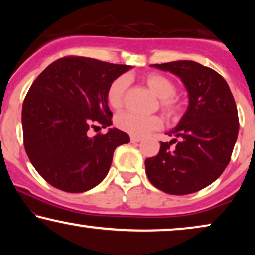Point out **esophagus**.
<instances>
[{"label": "esophagus", "instance_id": "34e87169", "mask_svg": "<svg viewBox=\"0 0 255 255\" xmlns=\"http://www.w3.org/2000/svg\"><path fill=\"white\" fill-rule=\"evenodd\" d=\"M130 140H131V142H139V141H141L142 139L140 137H135V135H131Z\"/></svg>", "mask_w": 255, "mask_h": 255}]
</instances>
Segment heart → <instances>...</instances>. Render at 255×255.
<instances>
[{
	"instance_id": "obj_1",
	"label": "heart",
	"mask_w": 255,
	"mask_h": 255,
	"mask_svg": "<svg viewBox=\"0 0 255 255\" xmlns=\"http://www.w3.org/2000/svg\"><path fill=\"white\" fill-rule=\"evenodd\" d=\"M144 81L154 94L159 96L161 109L169 117H175L180 111L179 101L175 97L176 85L173 80L159 73H149L144 76ZM128 86L127 76H118L111 81L107 89V102L115 110H120L124 106L125 95ZM116 125L120 130L135 137L147 134L148 132L159 130L162 127V120L158 115L145 116L133 111H125L117 116Z\"/></svg>"
}]
</instances>
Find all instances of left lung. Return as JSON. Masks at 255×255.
Masks as SVG:
<instances>
[{"instance_id": "1", "label": "left lung", "mask_w": 255, "mask_h": 255, "mask_svg": "<svg viewBox=\"0 0 255 255\" xmlns=\"http://www.w3.org/2000/svg\"><path fill=\"white\" fill-rule=\"evenodd\" d=\"M152 66L181 78L189 93V107L168 132L173 140L161 142L158 155L145 160L146 174L167 194L196 193L217 180L231 160L239 131L235 99L224 78L198 62Z\"/></svg>"}]
</instances>
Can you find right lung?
<instances>
[{
	"label": "right lung",
	"mask_w": 255,
	"mask_h": 255,
	"mask_svg": "<svg viewBox=\"0 0 255 255\" xmlns=\"http://www.w3.org/2000/svg\"><path fill=\"white\" fill-rule=\"evenodd\" d=\"M131 66L68 55L47 66L31 85L22 109L24 147L43 179L66 193L92 189L109 172L128 133L113 124L107 89ZM96 132V131H95Z\"/></svg>",
	"instance_id": "obj_1"
}]
</instances>
